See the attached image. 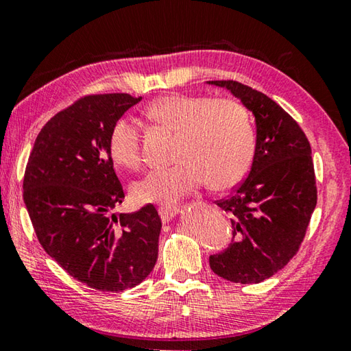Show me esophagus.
Returning <instances> with one entry per match:
<instances>
[{"instance_id": "esophagus-1", "label": "esophagus", "mask_w": 351, "mask_h": 351, "mask_svg": "<svg viewBox=\"0 0 351 351\" xmlns=\"http://www.w3.org/2000/svg\"><path fill=\"white\" fill-rule=\"evenodd\" d=\"M158 212H159V216H161V219L164 222H169L170 219H173L176 216L178 208L175 206H162V207H159Z\"/></svg>"}]
</instances>
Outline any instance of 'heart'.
Masks as SVG:
<instances>
[{
    "label": "heart",
    "mask_w": 351,
    "mask_h": 351,
    "mask_svg": "<svg viewBox=\"0 0 351 351\" xmlns=\"http://www.w3.org/2000/svg\"><path fill=\"white\" fill-rule=\"evenodd\" d=\"M145 114L176 132L175 165L149 171L132 186L139 204H173L206 180L213 189H228L242 181L253 162L254 130L250 117L233 99L201 95H165L150 103ZM112 162L135 170L141 165V132L130 119H118L107 141Z\"/></svg>",
    "instance_id": "heart-1"
}]
</instances>
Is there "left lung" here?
<instances>
[{"label":"left lung","instance_id":"8db88e82","mask_svg":"<svg viewBox=\"0 0 351 351\" xmlns=\"http://www.w3.org/2000/svg\"><path fill=\"white\" fill-rule=\"evenodd\" d=\"M241 99L256 121V147L248 176L216 204L232 213L233 238L210 254L216 275L232 282L258 284L298 253L316 207L311 147L301 127L263 92L238 81H208Z\"/></svg>","mask_w":351,"mask_h":351}]
</instances>
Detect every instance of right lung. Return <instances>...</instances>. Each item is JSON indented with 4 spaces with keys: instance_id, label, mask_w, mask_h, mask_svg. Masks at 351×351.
I'll return each instance as SVG.
<instances>
[{
    "instance_id": "add662e5",
    "label": "right lung",
    "mask_w": 351,
    "mask_h": 351,
    "mask_svg": "<svg viewBox=\"0 0 351 351\" xmlns=\"http://www.w3.org/2000/svg\"><path fill=\"white\" fill-rule=\"evenodd\" d=\"M129 93L87 95L47 121L24 173V204L44 250L70 276L101 291L143 282L158 259L161 218L154 204L112 213L124 199L107 141L138 104Z\"/></svg>"
}]
</instances>
